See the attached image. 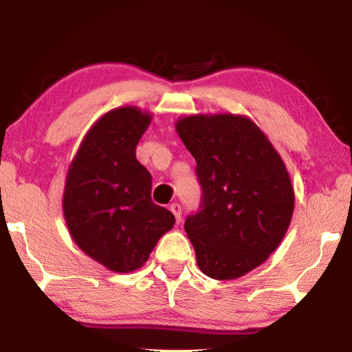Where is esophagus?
<instances>
[{
	"label": "esophagus",
	"instance_id": "obj_1",
	"mask_svg": "<svg viewBox=\"0 0 352 352\" xmlns=\"http://www.w3.org/2000/svg\"><path fill=\"white\" fill-rule=\"evenodd\" d=\"M170 210H171V213L173 214H175V218H176V221H177V223H179V221H181V205L179 204H171L170 205Z\"/></svg>",
	"mask_w": 352,
	"mask_h": 352
}]
</instances>
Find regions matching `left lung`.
Returning <instances> with one entry per match:
<instances>
[{"instance_id":"left-lung-1","label":"left lung","mask_w":352,"mask_h":352,"mask_svg":"<svg viewBox=\"0 0 352 352\" xmlns=\"http://www.w3.org/2000/svg\"><path fill=\"white\" fill-rule=\"evenodd\" d=\"M176 131L195 158L200 210L184 229L200 271L230 280L258 267L290 226L295 192L285 163L242 115H190Z\"/></svg>"}]
</instances>
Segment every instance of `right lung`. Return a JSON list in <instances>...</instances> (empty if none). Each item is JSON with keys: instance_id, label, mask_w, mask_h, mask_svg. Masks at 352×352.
<instances>
[{"instance_id": "obj_1", "label": "right lung", "mask_w": 352, "mask_h": 352, "mask_svg": "<svg viewBox=\"0 0 352 352\" xmlns=\"http://www.w3.org/2000/svg\"><path fill=\"white\" fill-rule=\"evenodd\" d=\"M152 122L141 109L120 107L96 122L70 163L64 218L75 243L113 272H131L148 259L175 216L151 199L152 176L136 160Z\"/></svg>"}]
</instances>
